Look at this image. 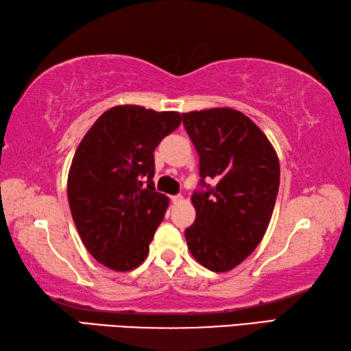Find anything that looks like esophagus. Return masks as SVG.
Masks as SVG:
<instances>
[{
  "instance_id": "esophagus-1",
  "label": "esophagus",
  "mask_w": 351,
  "mask_h": 351,
  "mask_svg": "<svg viewBox=\"0 0 351 351\" xmlns=\"http://www.w3.org/2000/svg\"><path fill=\"white\" fill-rule=\"evenodd\" d=\"M170 199H171V202H173V204H180V202L184 201V197L181 195H175V196H171Z\"/></svg>"
}]
</instances>
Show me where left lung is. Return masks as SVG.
Returning a JSON list of instances; mask_svg holds the SVG:
<instances>
[{
	"instance_id": "obj_1",
	"label": "left lung",
	"mask_w": 351,
	"mask_h": 351,
	"mask_svg": "<svg viewBox=\"0 0 351 351\" xmlns=\"http://www.w3.org/2000/svg\"><path fill=\"white\" fill-rule=\"evenodd\" d=\"M199 155L192 195L195 224L186 230L192 256L206 269H234L263 241L279 190V159L263 130L234 109L182 113ZM213 179L215 186L205 181Z\"/></svg>"
}]
</instances>
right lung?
<instances>
[{"instance_id":"obj_1","label":"right lung","mask_w":351,"mask_h":351,"mask_svg":"<svg viewBox=\"0 0 351 351\" xmlns=\"http://www.w3.org/2000/svg\"><path fill=\"white\" fill-rule=\"evenodd\" d=\"M181 119L178 112L112 107L75 152L67 178L70 212L88 253L112 270H133L147 258L169 207V197L155 192L152 181L154 152Z\"/></svg>"}]
</instances>
